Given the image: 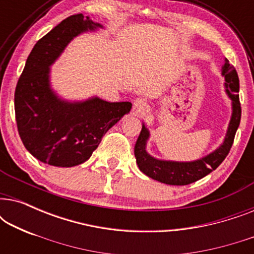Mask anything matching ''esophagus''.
Wrapping results in <instances>:
<instances>
[{
  "label": "esophagus",
  "instance_id": "esophagus-1",
  "mask_svg": "<svg viewBox=\"0 0 254 254\" xmlns=\"http://www.w3.org/2000/svg\"><path fill=\"white\" fill-rule=\"evenodd\" d=\"M133 105H134L135 112H136V113H143L144 111L147 110L148 104H147V100L143 99V98H136L134 100Z\"/></svg>",
  "mask_w": 254,
  "mask_h": 254
}]
</instances>
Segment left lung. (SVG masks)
<instances>
[{
    "mask_svg": "<svg viewBox=\"0 0 254 254\" xmlns=\"http://www.w3.org/2000/svg\"><path fill=\"white\" fill-rule=\"evenodd\" d=\"M221 71L225 79V92L231 99L232 113L228 125L227 134L220 147L211 151L210 154L203 156L202 158L190 162L164 161V159L155 158L147 151V142L150 137V131L144 124H142V129L135 144L134 154L138 169L145 176L163 184H168V185H189L209 175L224 161L234 143L236 131L241 123L242 109L238 96L239 79L235 67L229 64V61L225 59Z\"/></svg>",
    "mask_w": 254,
    "mask_h": 254,
    "instance_id": "1",
    "label": "left lung"
}]
</instances>
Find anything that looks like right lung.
<instances>
[{"instance_id": "add662e5", "label": "right lung", "mask_w": 254, "mask_h": 254, "mask_svg": "<svg viewBox=\"0 0 254 254\" xmlns=\"http://www.w3.org/2000/svg\"><path fill=\"white\" fill-rule=\"evenodd\" d=\"M103 29L82 13L72 15L34 45L15 91L17 128L27 151L60 168L91 157L106 131L129 113L131 103H110L93 96L69 102L51 85V65L75 37Z\"/></svg>"}]
</instances>
